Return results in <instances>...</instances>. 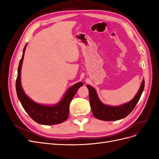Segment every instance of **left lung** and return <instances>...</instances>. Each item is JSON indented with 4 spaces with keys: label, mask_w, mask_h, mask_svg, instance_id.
Masks as SVG:
<instances>
[{
    "label": "left lung",
    "mask_w": 159,
    "mask_h": 159,
    "mask_svg": "<svg viewBox=\"0 0 159 159\" xmlns=\"http://www.w3.org/2000/svg\"><path fill=\"white\" fill-rule=\"evenodd\" d=\"M144 87L145 81L143 80L137 93L130 102L118 106H111L105 105L101 102L95 89L89 85H87L89 90L90 106L93 116L99 120L107 121H117L127 117L136 106L141 98Z\"/></svg>",
    "instance_id": "obj_1"
}]
</instances>
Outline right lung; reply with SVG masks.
Masks as SVG:
<instances>
[{"label": "right lung", "mask_w": 159, "mask_h": 159, "mask_svg": "<svg viewBox=\"0 0 159 159\" xmlns=\"http://www.w3.org/2000/svg\"><path fill=\"white\" fill-rule=\"evenodd\" d=\"M27 44L23 49L22 58L19 63L18 75L16 81V89L18 98L22 107L29 116L36 123L52 125L64 122L68 118L70 104L74 97L77 91L83 85L82 82L77 83L67 90L64 97L60 102L53 105L38 103L30 99L24 91L21 85V69Z\"/></svg>", "instance_id": "obj_1"}]
</instances>
